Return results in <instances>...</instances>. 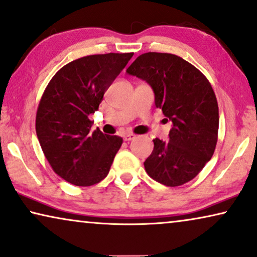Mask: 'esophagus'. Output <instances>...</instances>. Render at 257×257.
Listing matches in <instances>:
<instances>
[{"label": "esophagus", "mask_w": 257, "mask_h": 257, "mask_svg": "<svg viewBox=\"0 0 257 257\" xmlns=\"http://www.w3.org/2000/svg\"><path fill=\"white\" fill-rule=\"evenodd\" d=\"M134 139H136V135H135V134H132V133L125 134V135L123 136L124 141H133Z\"/></svg>", "instance_id": "esophagus-1"}]
</instances>
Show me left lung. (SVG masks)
<instances>
[{"mask_svg":"<svg viewBox=\"0 0 257 257\" xmlns=\"http://www.w3.org/2000/svg\"><path fill=\"white\" fill-rule=\"evenodd\" d=\"M127 73L153 87L155 104L173 123L169 142L154 140L144 162L147 173L165 186L190 182L211 160L218 142L219 107L211 84L192 64L171 53H143Z\"/></svg>","mask_w":257,"mask_h":257,"instance_id":"8db88e82","label":"left lung"}]
</instances>
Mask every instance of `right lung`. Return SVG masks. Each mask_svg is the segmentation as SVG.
I'll return each mask as SVG.
<instances>
[{
    "label": "right lung",
    "mask_w": 257,
    "mask_h": 257,
    "mask_svg": "<svg viewBox=\"0 0 257 257\" xmlns=\"http://www.w3.org/2000/svg\"><path fill=\"white\" fill-rule=\"evenodd\" d=\"M134 52L92 55L60 68L46 86L36 114V133L58 176L77 186H91L109 172L122 137L91 130L88 118Z\"/></svg>",
    "instance_id": "1"
}]
</instances>
